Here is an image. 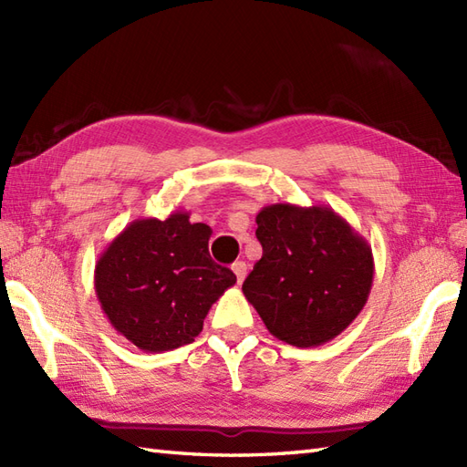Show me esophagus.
<instances>
[{"instance_id": "34e87169", "label": "esophagus", "mask_w": 467, "mask_h": 467, "mask_svg": "<svg viewBox=\"0 0 467 467\" xmlns=\"http://www.w3.org/2000/svg\"><path fill=\"white\" fill-rule=\"evenodd\" d=\"M235 277H237V283H244L245 275H247V264L245 261H235V264L232 265Z\"/></svg>"}]
</instances>
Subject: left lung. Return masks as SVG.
I'll return each instance as SVG.
<instances>
[{"mask_svg": "<svg viewBox=\"0 0 467 467\" xmlns=\"http://www.w3.org/2000/svg\"><path fill=\"white\" fill-rule=\"evenodd\" d=\"M255 222L264 255L242 291L267 331L299 348L338 337L368 301L374 279L368 242L327 206L271 203Z\"/></svg>", "mask_w": 467, "mask_h": 467, "instance_id": "1", "label": "left lung"}]
</instances>
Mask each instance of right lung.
I'll return each mask as SVG.
<instances>
[{
	"instance_id": "obj_1",
	"label": "right lung",
	"mask_w": 467,
	"mask_h": 467,
	"mask_svg": "<svg viewBox=\"0 0 467 467\" xmlns=\"http://www.w3.org/2000/svg\"><path fill=\"white\" fill-rule=\"evenodd\" d=\"M212 227L188 212L166 220L130 222L100 254L95 291L115 331L144 352H164L194 340L212 305L235 283L213 264Z\"/></svg>"
}]
</instances>
